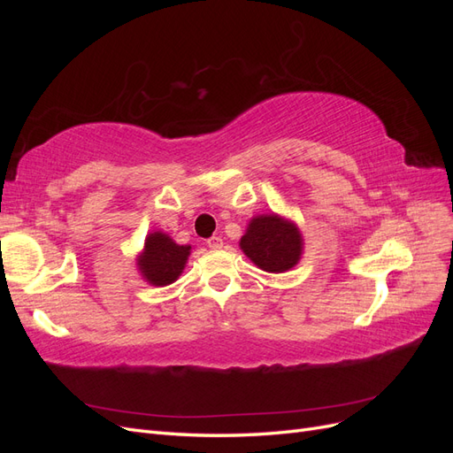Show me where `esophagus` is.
Listing matches in <instances>:
<instances>
[{
	"label": "esophagus",
	"instance_id": "obj_1",
	"mask_svg": "<svg viewBox=\"0 0 453 453\" xmlns=\"http://www.w3.org/2000/svg\"><path fill=\"white\" fill-rule=\"evenodd\" d=\"M208 248L210 250H221L223 248V238L221 236H211L208 240Z\"/></svg>",
	"mask_w": 453,
	"mask_h": 453
}]
</instances>
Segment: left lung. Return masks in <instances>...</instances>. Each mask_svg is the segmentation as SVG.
Wrapping results in <instances>:
<instances>
[{"label":"left lung","mask_w":453,"mask_h":453,"mask_svg":"<svg viewBox=\"0 0 453 453\" xmlns=\"http://www.w3.org/2000/svg\"><path fill=\"white\" fill-rule=\"evenodd\" d=\"M240 250L260 270L281 273L300 263L304 238L291 219L278 213H263L250 221L240 240Z\"/></svg>","instance_id":"left-lung-1"}]
</instances>
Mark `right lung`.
Segmentation results:
<instances>
[{
    "instance_id": "right-lung-1",
    "label": "right lung",
    "mask_w": 453,
    "mask_h": 453,
    "mask_svg": "<svg viewBox=\"0 0 453 453\" xmlns=\"http://www.w3.org/2000/svg\"><path fill=\"white\" fill-rule=\"evenodd\" d=\"M190 250V245L175 243L166 232L153 230L147 234L135 265L149 285L166 287L183 273Z\"/></svg>"
}]
</instances>
